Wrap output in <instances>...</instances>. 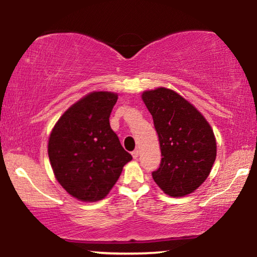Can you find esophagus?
Listing matches in <instances>:
<instances>
[{
	"mask_svg": "<svg viewBox=\"0 0 257 257\" xmlns=\"http://www.w3.org/2000/svg\"><path fill=\"white\" fill-rule=\"evenodd\" d=\"M132 154H133V158H134V159H137V158H138V150L133 151Z\"/></svg>",
	"mask_w": 257,
	"mask_h": 257,
	"instance_id": "1",
	"label": "esophagus"
}]
</instances>
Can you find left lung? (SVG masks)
Instances as JSON below:
<instances>
[{"label": "left lung", "instance_id": "8db88e82", "mask_svg": "<svg viewBox=\"0 0 257 257\" xmlns=\"http://www.w3.org/2000/svg\"><path fill=\"white\" fill-rule=\"evenodd\" d=\"M142 98L153 117L162 157L153 180L170 197H184L206 181L214 165L213 130L197 108L170 89L145 91Z\"/></svg>", "mask_w": 257, "mask_h": 257}]
</instances>
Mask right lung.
Returning a JSON list of instances; mask_svg holds the SVG:
<instances>
[{"mask_svg":"<svg viewBox=\"0 0 257 257\" xmlns=\"http://www.w3.org/2000/svg\"><path fill=\"white\" fill-rule=\"evenodd\" d=\"M117 100L113 92H91L57 122L48 154L57 181L82 201L105 198L132 160L111 129L109 115Z\"/></svg>","mask_w":257,"mask_h":257,"instance_id":"obj_1","label":"right lung"}]
</instances>
